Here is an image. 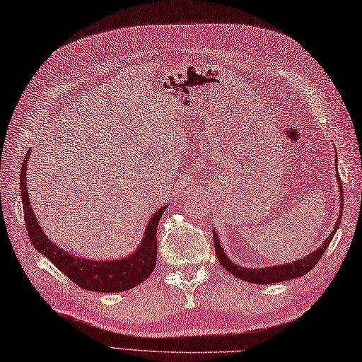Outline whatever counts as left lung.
Listing matches in <instances>:
<instances>
[{
	"label": "left lung",
	"mask_w": 362,
	"mask_h": 362,
	"mask_svg": "<svg viewBox=\"0 0 362 362\" xmlns=\"http://www.w3.org/2000/svg\"><path fill=\"white\" fill-rule=\"evenodd\" d=\"M338 180H339V176H338ZM339 192H341V202H344L342 201V197H344L342 187L339 189ZM339 223H341V219L337 223V227H334V230L329 235L327 240L324 241V244L321 245L318 250L310 253V255H308V257H305L303 259L295 261V262H288V264H283V266H275V267H267V269H245V267L236 266V264H233L230 259L226 257V253L223 252L221 245H219V241H218L216 235L214 233L215 252H216V257H218L219 262H221V266L227 272H230L232 275H235L236 278L247 281V283H255V284L283 283V281H288V279H293V278H299V276L305 275V273L310 272L316 266V264H318V261L321 259L325 249H327L329 244L332 243V238H333L334 232H337Z\"/></svg>",
	"instance_id": "1"
}]
</instances>
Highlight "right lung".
Here are the masks:
<instances>
[{"mask_svg": "<svg viewBox=\"0 0 362 362\" xmlns=\"http://www.w3.org/2000/svg\"><path fill=\"white\" fill-rule=\"evenodd\" d=\"M29 152L24 158L20 175V186L23 197V209H24V221L25 230H28L29 240L44 257L50 259L58 267L59 272L72 279L74 283L89 292H103V293H117L124 290L134 288L135 286L146 281L156 266V228L158 223L164 214L165 207H161L152 216L151 223L147 226V230L143 238V244L139 245L135 253L119 261H103L95 262L84 258H76L75 255H70L63 249H58L49 238L44 235L41 227L38 226L37 218L33 215V210L29 202V193L25 189V170H28Z\"/></svg>", "mask_w": 362, "mask_h": 362, "instance_id": "right-lung-1", "label": "right lung"}]
</instances>
